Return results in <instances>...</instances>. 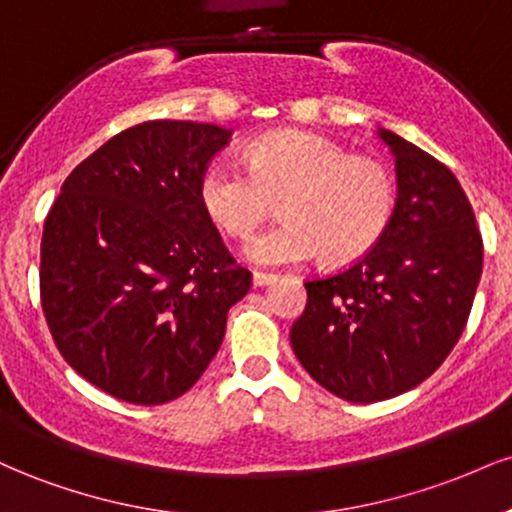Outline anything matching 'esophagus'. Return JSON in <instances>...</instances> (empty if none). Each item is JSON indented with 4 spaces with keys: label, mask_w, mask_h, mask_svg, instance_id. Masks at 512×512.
I'll list each match as a JSON object with an SVG mask.
<instances>
[{
    "label": "esophagus",
    "mask_w": 512,
    "mask_h": 512,
    "mask_svg": "<svg viewBox=\"0 0 512 512\" xmlns=\"http://www.w3.org/2000/svg\"><path fill=\"white\" fill-rule=\"evenodd\" d=\"M276 276L279 274H274V272H252V284L267 286V284H272V281H276Z\"/></svg>",
    "instance_id": "esophagus-1"
}]
</instances>
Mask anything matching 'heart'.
<instances>
[{"label": "heart", "instance_id": "heart-1", "mask_svg": "<svg viewBox=\"0 0 512 512\" xmlns=\"http://www.w3.org/2000/svg\"><path fill=\"white\" fill-rule=\"evenodd\" d=\"M245 161L248 168L226 161L204 168L197 197L231 238H250L279 199L284 221L245 245L250 262L305 264L325 252L327 262L349 264L366 257L395 221V170L320 134H267L248 146Z\"/></svg>", "mask_w": 512, "mask_h": 512}]
</instances>
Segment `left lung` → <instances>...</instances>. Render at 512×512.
Listing matches in <instances>:
<instances>
[{"label":"left lung","mask_w":512,"mask_h":512,"mask_svg":"<svg viewBox=\"0 0 512 512\" xmlns=\"http://www.w3.org/2000/svg\"><path fill=\"white\" fill-rule=\"evenodd\" d=\"M397 214L366 257L305 281L291 346L310 378L370 404L424 383L467 325L484 264L472 204L448 166L390 129Z\"/></svg>","instance_id":"1"}]
</instances>
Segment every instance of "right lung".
<instances>
[{
	"mask_svg": "<svg viewBox=\"0 0 512 512\" xmlns=\"http://www.w3.org/2000/svg\"><path fill=\"white\" fill-rule=\"evenodd\" d=\"M231 129L151 120L81 161L40 243V301L64 361L129 404H166L202 378L250 291L197 185Z\"/></svg>",
	"mask_w": 512,
	"mask_h": 512,
	"instance_id": "1",
	"label": "right lung"
}]
</instances>
